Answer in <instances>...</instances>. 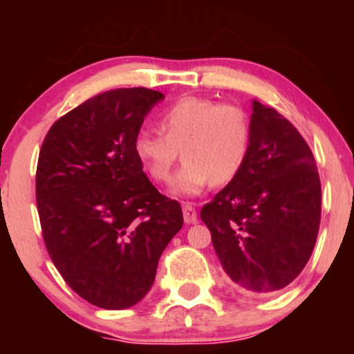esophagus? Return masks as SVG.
Returning <instances> with one entry per match:
<instances>
[{"label": "esophagus", "mask_w": 354, "mask_h": 354, "mask_svg": "<svg viewBox=\"0 0 354 354\" xmlns=\"http://www.w3.org/2000/svg\"><path fill=\"white\" fill-rule=\"evenodd\" d=\"M183 218H185V223L193 225V223L198 221L196 209H194L191 205H183Z\"/></svg>", "instance_id": "1"}]
</instances>
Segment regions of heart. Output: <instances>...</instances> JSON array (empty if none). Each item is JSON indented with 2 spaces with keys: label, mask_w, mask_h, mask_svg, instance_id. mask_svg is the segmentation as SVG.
<instances>
[{
  "label": "heart",
  "mask_w": 354,
  "mask_h": 354,
  "mask_svg": "<svg viewBox=\"0 0 354 354\" xmlns=\"http://www.w3.org/2000/svg\"><path fill=\"white\" fill-rule=\"evenodd\" d=\"M161 133L141 129L133 153L153 181L171 180L178 158L185 161L173 185L176 196H194L206 186L226 185L246 163L251 121L239 104L203 96H183L158 115Z\"/></svg>",
  "instance_id": "b5f03b06"
}]
</instances>
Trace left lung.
Listing matches in <instances>:
<instances>
[{
	"mask_svg": "<svg viewBox=\"0 0 354 354\" xmlns=\"http://www.w3.org/2000/svg\"><path fill=\"white\" fill-rule=\"evenodd\" d=\"M201 219L241 291H278L306 266L321 221L319 174L304 138L274 108L253 101L246 163Z\"/></svg>",
	"mask_w": 354,
	"mask_h": 354,
	"instance_id": "obj_1",
	"label": "left lung"
}]
</instances>
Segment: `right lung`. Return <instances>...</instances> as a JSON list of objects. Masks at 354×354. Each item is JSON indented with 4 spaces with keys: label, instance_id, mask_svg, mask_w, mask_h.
I'll return each mask as SVG.
<instances>
[{
    "label": "right lung",
    "instance_id": "obj_1",
    "mask_svg": "<svg viewBox=\"0 0 354 354\" xmlns=\"http://www.w3.org/2000/svg\"><path fill=\"white\" fill-rule=\"evenodd\" d=\"M163 98L148 88L93 96L51 126L39 151L36 206L48 254L75 293L104 310L145 298L183 226L180 203L154 188L133 153Z\"/></svg>",
    "mask_w": 354,
    "mask_h": 354
}]
</instances>
